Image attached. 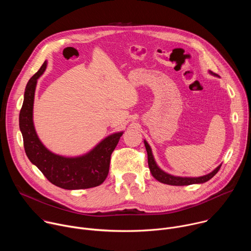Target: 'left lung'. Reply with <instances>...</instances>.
<instances>
[{
    "mask_svg": "<svg viewBox=\"0 0 251 251\" xmlns=\"http://www.w3.org/2000/svg\"><path fill=\"white\" fill-rule=\"evenodd\" d=\"M144 143H145V147H146V150L148 152V164H149L150 171H151L152 176L161 183L169 184V185H175V186H183V185H191V184H196V183H204V182L210 180L221 169L222 164H220L218 168L215 171H213L211 174L204 176H200V177H179V176H171L169 174L164 173L163 171H161L158 168L154 161L153 155L151 153V147L149 146L147 141H144Z\"/></svg>",
    "mask_w": 251,
    "mask_h": 251,
    "instance_id": "left-lung-1",
    "label": "left lung"
}]
</instances>
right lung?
<instances>
[{
    "instance_id": "obj_1",
    "label": "right lung",
    "mask_w": 251,
    "mask_h": 251,
    "mask_svg": "<svg viewBox=\"0 0 251 251\" xmlns=\"http://www.w3.org/2000/svg\"><path fill=\"white\" fill-rule=\"evenodd\" d=\"M46 65L45 61L28 80L20 112V128L25 153L44 176L58 187L75 190L99 186L108 176L111 153L123 132L108 136L90 152L77 157H65L48 151L38 139L32 120L36 82Z\"/></svg>"
}]
</instances>
